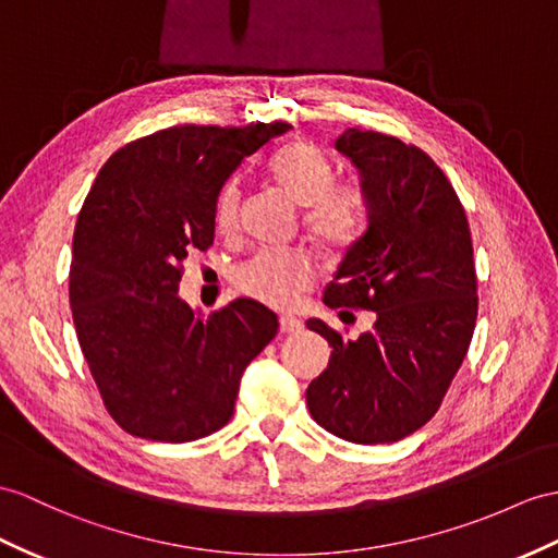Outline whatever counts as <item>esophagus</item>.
<instances>
[{"label":"esophagus","mask_w":558,"mask_h":558,"mask_svg":"<svg viewBox=\"0 0 558 558\" xmlns=\"http://www.w3.org/2000/svg\"><path fill=\"white\" fill-rule=\"evenodd\" d=\"M279 329L281 333H298L303 329V322L293 315H281L279 317Z\"/></svg>","instance_id":"obj_1"}]
</instances>
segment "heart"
<instances>
[{"label":"heart","instance_id":"1","mask_svg":"<svg viewBox=\"0 0 558 558\" xmlns=\"http://www.w3.org/2000/svg\"><path fill=\"white\" fill-rule=\"evenodd\" d=\"M271 174L298 206H305V225L324 246L341 248L357 236L366 213V196L355 180H333L331 160L317 144L293 142L271 160ZM241 189L232 180L215 203V227L232 232L239 222ZM315 277L303 251H260L236 271V287L255 301L287 307Z\"/></svg>","mask_w":558,"mask_h":558}]
</instances>
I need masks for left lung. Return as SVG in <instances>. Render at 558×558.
I'll return each mask as SVG.
<instances>
[{"instance_id": "1", "label": "left lung", "mask_w": 558, "mask_h": 558, "mask_svg": "<svg viewBox=\"0 0 558 558\" xmlns=\"http://www.w3.org/2000/svg\"><path fill=\"white\" fill-rule=\"evenodd\" d=\"M336 151L357 168L366 229L324 303L372 310L376 322L345 341L307 319L333 348L307 386V410L343 440L398 442L438 412L466 357L478 315L471 232L450 180L421 148L350 128Z\"/></svg>"}]
</instances>
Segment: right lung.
Here are the masks:
<instances>
[{
  "label": "right lung",
  "instance_id": "1",
  "mask_svg": "<svg viewBox=\"0 0 558 558\" xmlns=\"http://www.w3.org/2000/svg\"><path fill=\"white\" fill-rule=\"evenodd\" d=\"M180 125L122 146L77 215L71 310L108 414L132 436L189 442L234 414L241 376L277 336L271 310L239 298L203 319L180 298L182 263L215 239V203L241 160L289 132Z\"/></svg>",
  "mask_w": 558,
  "mask_h": 558
}]
</instances>
